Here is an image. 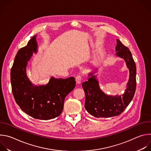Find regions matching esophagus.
<instances>
[{
    "instance_id": "1",
    "label": "esophagus",
    "mask_w": 151,
    "mask_h": 151,
    "mask_svg": "<svg viewBox=\"0 0 151 151\" xmlns=\"http://www.w3.org/2000/svg\"><path fill=\"white\" fill-rule=\"evenodd\" d=\"M76 83L78 84H79L81 83V80H82V78H81V75H78L76 76Z\"/></svg>"
}]
</instances>
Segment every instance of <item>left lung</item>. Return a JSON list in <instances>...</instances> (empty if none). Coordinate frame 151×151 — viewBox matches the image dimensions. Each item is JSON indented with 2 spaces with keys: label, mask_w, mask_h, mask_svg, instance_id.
<instances>
[{
  "label": "left lung",
  "mask_w": 151,
  "mask_h": 151,
  "mask_svg": "<svg viewBox=\"0 0 151 151\" xmlns=\"http://www.w3.org/2000/svg\"><path fill=\"white\" fill-rule=\"evenodd\" d=\"M116 55L124 58L130 70V78L125 93L121 96L105 94L100 89L94 73L87 81L82 83L85 94V108L96 118H110L119 115L132 100L136 88V66L132 53L121 42L116 39Z\"/></svg>",
  "instance_id": "1"
}]
</instances>
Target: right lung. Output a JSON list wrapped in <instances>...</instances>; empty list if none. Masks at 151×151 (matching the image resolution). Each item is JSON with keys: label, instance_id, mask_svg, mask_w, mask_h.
Returning <instances> with one entry per match:
<instances>
[{"label": "right lung", "instance_id": "obj_1", "mask_svg": "<svg viewBox=\"0 0 151 151\" xmlns=\"http://www.w3.org/2000/svg\"><path fill=\"white\" fill-rule=\"evenodd\" d=\"M36 36L18 51L11 70L12 92L21 109L35 119L48 120L58 116L68 94L75 87L73 77L51 78L45 85L33 86L26 75L28 61L36 52Z\"/></svg>", "mask_w": 151, "mask_h": 151}]
</instances>
